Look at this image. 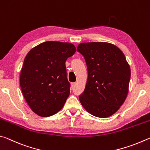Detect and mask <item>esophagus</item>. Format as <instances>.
<instances>
[{
	"mask_svg": "<svg viewBox=\"0 0 150 150\" xmlns=\"http://www.w3.org/2000/svg\"><path fill=\"white\" fill-rule=\"evenodd\" d=\"M75 86H76V83L75 82L74 83H72V84H71V86H72V88H74Z\"/></svg>",
	"mask_w": 150,
	"mask_h": 150,
	"instance_id": "34e87169",
	"label": "esophagus"
}]
</instances>
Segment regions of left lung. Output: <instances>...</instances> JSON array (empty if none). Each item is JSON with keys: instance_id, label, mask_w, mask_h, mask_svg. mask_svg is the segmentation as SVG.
<instances>
[{"instance_id": "left-lung-1", "label": "left lung", "mask_w": 150, "mask_h": 150, "mask_svg": "<svg viewBox=\"0 0 150 150\" xmlns=\"http://www.w3.org/2000/svg\"><path fill=\"white\" fill-rule=\"evenodd\" d=\"M77 51L84 57L88 68L87 83L79 97L81 104L95 117L111 116L128 92L130 68L124 53L106 42L82 43Z\"/></svg>"}]
</instances>
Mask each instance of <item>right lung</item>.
I'll return each instance as SVG.
<instances>
[{
	"label": "right lung",
	"instance_id": "add662e5",
	"mask_svg": "<svg viewBox=\"0 0 150 150\" xmlns=\"http://www.w3.org/2000/svg\"><path fill=\"white\" fill-rule=\"evenodd\" d=\"M76 51L70 43L46 41L31 49L25 57L21 90L28 105L39 116H52L64 106L70 86L65 62Z\"/></svg>",
	"mask_w": 150,
	"mask_h": 150
}]
</instances>
